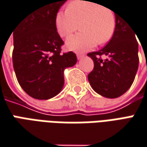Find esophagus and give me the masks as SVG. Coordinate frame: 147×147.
<instances>
[{
    "label": "esophagus",
    "mask_w": 147,
    "mask_h": 147,
    "mask_svg": "<svg viewBox=\"0 0 147 147\" xmlns=\"http://www.w3.org/2000/svg\"><path fill=\"white\" fill-rule=\"evenodd\" d=\"M82 57H84V55L83 54H77V58H78V60L81 59Z\"/></svg>",
    "instance_id": "34e87169"
}]
</instances>
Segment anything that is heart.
Wrapping results in <instances>:
<instances>
[{
    "label": "heart",
    "instance_id": "obj_1",
    "mask_svg": "<svg viewBox=\"0 0 147 147\" xmlns=\"http://www.w3.org/2000/svg\"><path fill=\"white\" fill-rule=\"evenodd\" d=\"M82 32L69 37L66 41L68 49L86 52L96 43L109 42L116 27L113 10L91 0H74L67 5V10H59L56 16V27L61 37H67L79 28Z\"/></svg>",
    "mask_w": 147,
    "mask_h": 147
}]
</instances>
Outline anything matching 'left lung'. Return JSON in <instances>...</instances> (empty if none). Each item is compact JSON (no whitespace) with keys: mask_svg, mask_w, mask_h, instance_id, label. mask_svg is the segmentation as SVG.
I'll return each instance as SVG.
<instances>
[{"mask_svg":"<svg viewBox=\"0 0 147 147\" xmlns=\"http://www.w3.org/2000/svg\"><path fill=\"white\" fill-rule=\"evenodd\" d=\"M113 12L116 27L110 41L98 52L88 53L94 65L89 82L95 92L109 99L121 96L131 87L139 64L137 34L123 16Z\"/></svg>","mask_w":147,"mask_h":147,"instance_id":"1","label":"left lung"}]
</instances>
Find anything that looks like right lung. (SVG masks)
Listing matches in <instances>:
<instances>
[{"mask_svg": "<svg viewBox=\"0 0 147 147\" xmlns=\"http://www.w3.org/2000/svg\"><path fill=\"white\" fill-rule=\"evenodd\" d=\"M17 25L13 33V66L19 84L29 96L49 99L61 92L64 71L77 58L61 53L63 41L56 27V16L67 0H44Z\"/></svg>", "mask_w": 147, "mask_h": 147, "instance_id": "add662e5", "label": "right lung"}]
</instances>
